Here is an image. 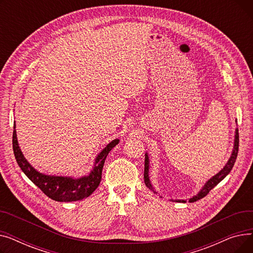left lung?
<instances>
[{
	"label": "left lung",
	"instance_id": "obj_1",
	"mask_svg": "<svg viewBox=\"0 0 253 253\" xmlns=\"http://www.w3.org/2000/svg\"><path fill=\"white\" fill-rule=\"evenodd\" d=\"M238 149H239V133H238V128H236L235 130V139H234V147H233V151H232V154H231V157L229 158V160L227 162V164H225L223 166V168L218 172V173H216L214 176H212L210 179H208L205 184L202 187V189L200 190V192H199L196 196H193L192 198L188 199V201L190 203H193V202H196L198 200H200V199L204 198L208 193L209 191H211L212 189H213L215 185H217L225 176H227L235 162H236V159H237V155H238ZM145 160H144V173H143V178H144V183L147 187L153 191L155 194H159L153 187V184L151 182V179H150V175H149V171H150V158H149V154L145 153ZM160 196V195H159ZM161 197V196H160ZM170 201H175V202H179V203H185L187 202V200H173V199H170Z\"/></svg>",
	"mask_w": 253,
	"mask_h": 253
}]
</instances>
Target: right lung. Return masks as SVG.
Listing matches in <instances>:
<instances>
[{
  "label": "right lung",
  "mask_w": 253,
  "mask_h": 253,
  "mask_svg": "<svg viewBox=\"0 0 253 253\" xmlns=\"http://www.w3.org/2000/svg\"><path fill=\"white\" fill-rule=\"evenodd\" d=\"M16 125L14 122V130H13V152L23 173L28 176L37 187L41 190L47 197L57 202H73L83 200L94 192L100 183L102 168L106 156L112 149L119 143L120 139L116 138L112 140L106 147L99 152L96 156L92 169L88 174L72 177V176H58L48 175L39 172L35 169L26 159L24 158L17 140Z\"/></svg>",
  "instance_id": "obj_1"
}]
</instances>
